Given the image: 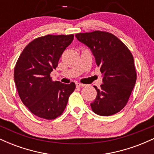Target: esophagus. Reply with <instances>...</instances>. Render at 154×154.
I'll return each mask as SVG.
<instances>
[{
  "mask_svg": "<svg viewBox=\"0 0 154 154\" xmlns=\"http://www.w3.org/2000/svg\"><path fill=\"white\" fill-rule=\"evenodd\" d=\"M84 86H85V85L82 84V83H79V82H76V87H77V88L84 87Z\"/></svg>",
  "mask_w": 154,
  "mask_h": 154,
  "instance_id": "1",
  "label": "esophagus"
}]
</instances>
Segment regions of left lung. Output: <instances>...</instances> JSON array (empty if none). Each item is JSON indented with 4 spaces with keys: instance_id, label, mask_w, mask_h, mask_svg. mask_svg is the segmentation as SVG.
Instances as JSON below:
<instances>
[{
    "instance_id": "8db88e82",
    "label": "left lung",
    "mask_w": 154,
    "mask_h": 154,
    "mask_svg": "<svg viewBox=\"0 0 154 154\" xmlns=\"http://www.w3.org/2000/svg\"><path fill=\"white\" fill-rule=\"evenodd\" d=\"M76 38L91 48L96 66L103 75V84L91 103L100 116L118 113L128 103L137 79L134 59L128 48L115 35L105 31L77 33Z\"/></svg>"
}]
</instances>
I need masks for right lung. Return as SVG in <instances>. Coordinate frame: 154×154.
<instances>
[{"instance_id":"obj_1","label":"right lung","mask_w":154,"mask_h":154,"mask_svg":"<svg viewBox=\"0 0 154 154\" xmlns=\"http://www.w3.org/2000/svg\"><path fill=\"white\" fill-rule=\"evenodd\" d=\"M74 35H47L35 38L24 48L14 67V82L22 103L38 117L54 119L61 116L75 82L53 81L51 72L58 66Z\"/></svg>"}]
</instances>
